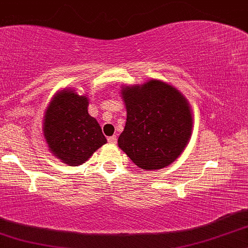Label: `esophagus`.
I'll return each instance as SVG.
<instances>
[{
	"mask_svg": "<svg viewBox=\"0 0 248 248\" xmlns=\"http://www.w3.org/2000/svg\"><path fill=\"white\" fill-rule=\"evenodd\" d=\"M107 140H108V142H109V143L115 144V143H116V141H118V138H116L115 135H113V136H109V138H108Z\"/></svg>",
	"mask_w": 248,
	"mask_h": 248,
	"instance_id": "34e87169",
	"label": "esophagus"
}]
</instances>
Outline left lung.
Here are the masks:
<instances>
[{
  "mask_svg": "<svg viewBox=\"0 0 248 248\" xmlns=\"http://www.w3.org/2000/svg\"><path fill=\"white\" fill-rule=\"evenodd\" d=\"M127 121L119 147L139 168L162 169L181 155L189 142L192 116L184 96L158 80L121 92Z\"/></svg>",
  "mask_w": 248,
  "mask_h": 248,
  "instance_id": "left-lung-1",
  "label": "left lung"
}]
</instances>
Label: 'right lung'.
<instances>
[{"label":"right lung","mask_w":248,"mask_h":248,"mask_svg":"<svg viewBox=\"0 0 248 248\" xmlns=\"http://www.w3.org/2000/svg\"><path fill=\"white\" fill-rule=\"evenodd\" d=\"M86 96L62 91L51 101L44 119L50 150L64 163L79 166L107 142L98 121L87 112Z\"/></svg>","instance_id":"1"}]
</instances>
